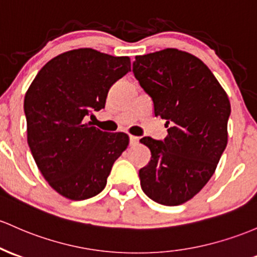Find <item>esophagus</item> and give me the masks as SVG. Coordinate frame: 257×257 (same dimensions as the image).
Instances as JSON below:
<instances>
[{
  "instance_id": "esophagus-1",
  "label": "esophagus",
  "mask_w": 257,
  "mask_h": 257,
  "mask_svg": "<svg viewBox=\"0 0 257 257\" xmlns=\"http://www.w3.org/2000/svg\"><path fill=\"white\" fill-rule=\"evenodd\" d=\"M138 143H139V138L134 137V135H129V144H131L132 146L137 145Z\"/></svg>"
}]
</instances>
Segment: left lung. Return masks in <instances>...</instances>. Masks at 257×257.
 <instances>
[{
	"label": "left lung",
	"mask_w": 257,
	"mask_h": 257,
	"mask_svg": "<svg viewBox=\"0 0 257 257\" xmlns=\"http://www.w3.org/2000/svg\"><path fill=\"white\" fill-rule=\"evenodd\" d=\"M133 73L168 126L163 142L140 139L151 151L140 185L157 204H184L206 185L227 146L229 100L206 64L184 51L137 56Z\"/></svg>",
	"instance_id": "8db88e82"
}]
</instances>
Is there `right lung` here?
Listing matches in <instances>:
<instances>
[{
  "instance_id": "obj_1",
  "label": "right lung",
  "mask_w": 257,
  "mask_h": 257,
  "mask_svg": "<svg viewBox=\"0 0 257 257\" xmlns=\"http://www.w3.org/2000/svg\"><path fill=\"white\" fill-rule=\"evenodd\" d=\"M128 72L129 57L72 50L47 62L28 89V144L44 178L62 196L85 200L101 193L128 146L126 134L85 122L105 108L109 87Z\"/></svg>"
}]
</instances>
